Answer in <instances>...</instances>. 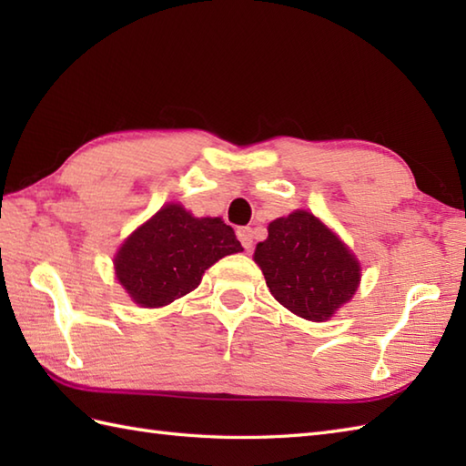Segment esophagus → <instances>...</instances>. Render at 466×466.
<instances>
[{"label": "esophagus", "mask_w": 466, "mask_h": 466, "mask_svg": "<svg viewBox=\"0 0 466 466\" xmlns=\"http://www.w3.org/2000/svg\"><path fill=\"white\" fill-rule=\"evenodd\" d=\"M236 236H238V240L242 242L246 250L252 248V228L242 226V228H238V230H236Z\"/></svg>", "instance_id": "1"}]
</instances>
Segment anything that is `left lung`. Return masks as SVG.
<instances>
[{
    "mask_svg": "<svg viewBox=\"0 0 466 466\" xmlns=\"http://www.w3.org/2000/svg\"><path fill=\"white\" fill-rule=\"evenodd\" d=\"M254 260L274 299L306 320L330 319L360 282L359 260L304 210L270 222L268 238L256 246Z\"/></svg>",
    "mask_w": 466,
    "mask_h": 466,
    "instance_id": "obj_1",
    "label": "left lung"
}]
</instances>
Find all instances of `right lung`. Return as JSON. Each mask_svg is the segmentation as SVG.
Here are the masks:
<instances>
[{"label": "right lung", "mask_w": 466, "mask_h": 466, "mask_svg": "<svg viewBox=\"0 0 466 466\" xmlns=\"http://www.w3.org/2000/svg\"><path fill=\"white\" fill-rule=\"evenodd\" d=\"M236 252L242 244L220 218H194L167 204L122 244L114 264L132 300L157 309L192 292L204 270Z\"/></svg>", "instance_id": "obj_1"}]
</instances>
